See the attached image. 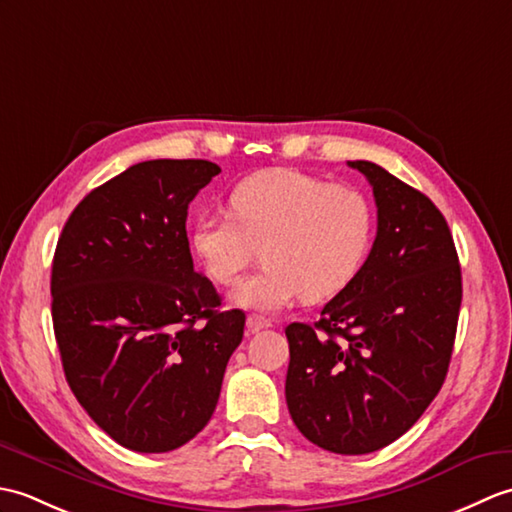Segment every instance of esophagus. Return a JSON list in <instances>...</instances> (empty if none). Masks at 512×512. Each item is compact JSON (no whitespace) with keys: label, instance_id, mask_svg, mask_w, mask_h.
I'll list each match as a JSON object with an SVG mask.
<instances>
[{"label":"esophagus","instance_id":"34e87169","mask_svg":"<svg viewBox=\"0 0 512 512\" xmlns=\"http://www.w3.org/2000/svg\"><path fill=\"white\" fill-rule=\"evenodd\" d=\"M246 325H248L250 332H259V330L273 328V323H270V319L262 317V314H250V317L246 319Z\"/></svg>","mask_w":512,"mask_h":512}]
</instances>
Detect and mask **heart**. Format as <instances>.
<instances>
[{
  "mask_svg": "<svg viewBox=\"0 0 512 512\" xmlns=\"http://www.w3.org/2000/svg\"><path fill=\"white\" fill-rule=\"evenodd\" d=\"M228 215H202L189 242L215 284H235L262 246L266 266L233 292L237 306L273 312L303 295L325 301L361 273L374 239V206L350 184L275 167L239 180Z\"/></svg>",
  "mask_w": 512,
  "mask_h": 512,
  "instance_id": "b5f03b06",
  "label": "heart"
}]
</instances>
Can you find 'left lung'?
Returning <instances> with one entry per match:
<instances>
[{
	"mask_svg": "<svg viewBox=\"0 0 512 512\" xmlns=\"http://www.w3.org/2000/svg\"><path fill=\"white\" fill-rule=\"evenodd\" d=\"M378 228L361 273L314 325L286 328V402L317 447L363 455L407 433L449 372L462 273L449 224L427 195L367 160Z\"/></svg>",
	"mask_w": 512,
	"mask_h": 512,
	"instance_id": "8db88e82",
	"label": "left lung"
}]
</instances>
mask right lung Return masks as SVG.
Wrapping results in <instances>:
<instances>
[{"instance_id": "add662e5", "label": "right lung", "mask_w": 512, "mask_h": 512, "mask_svg": "<svg viewBox=\"0 0 512 512\" xmlns=\"http://www.w3.org/2000/svg\"><path fill=\"white\" fill-rule=\"evenodd\" d=\"M222 169L147 160L76 204L52 259L65 380L121 447L167 453L211 420L246 314L195 273L187 211Z\"/></svg>"}]
</instances>
